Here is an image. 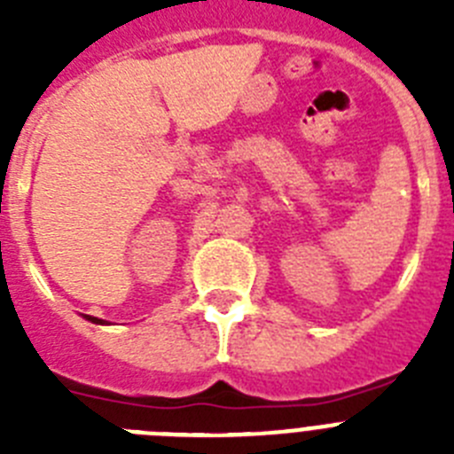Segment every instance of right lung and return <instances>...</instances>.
Segmentation results:
<instances>
[{
    "label": "right lung",
    "mask_w": 454,
    "mask_h": 454,
    "mask_svg": "<svg viewBox=\"0 0 454 454\" xmlns=\"http://www.w3.org/2000/svg\"><path fill=\"white\" fill-rule=\"evenodd\" d=\"M88 320H92V323H104V320H99V318H95V316H86Z\"/></svg>",
    "instance_id": "right-lung-1"
}]
</instances>
